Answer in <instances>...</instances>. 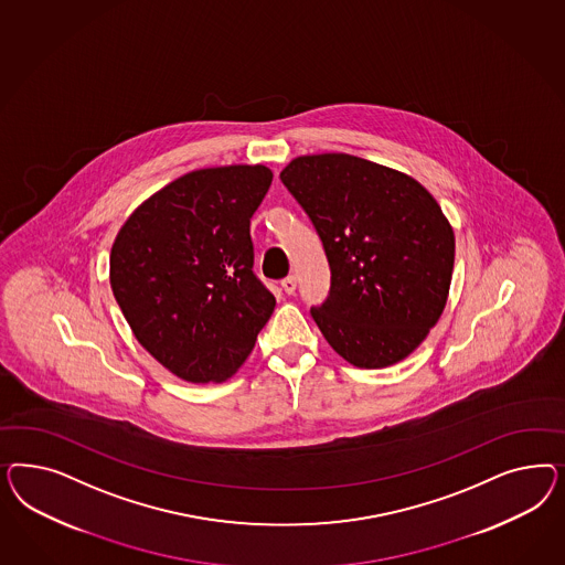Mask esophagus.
Returning a JSON list of instances; mask_svg holds the SVG:
<instances>
[{
  "label": "esophagus",
  "mask_w": 565,
  "mask_h": 565,
  "mask_svg": "<svg viewBox=\"0 0 565 565\" xmlns=\"http://www.w3.org/2000/svg\"><path fill=\"white\" fill-rule=\"evenodd\" d=\"M281 288H284L286 294H294V291H296V277H294V275L284 277V279H281Z\"/></svg>",
  "instance_id": "obj_1"
}]
</instances>
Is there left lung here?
Returning <instances> with one entry per match:
<instances>
[{
  "label": "left lung",
  "instance_id": "8db88e82",
  "mask_svg": "<svg viewBox=\"0 0 565 565\" xmlns=\"http://www.w3.org/2000/svg\"><path fill=\"white\" fill-rule=\"evenodd\" d=\"M323 242L331 288L310 308L360 369L406 359L444 312L456 239L441 206L402 171L354 154L296 157L279 173Z\"/></svg>",
  "mask_w": 565,
  "mask_h": 565
}]
</instances>
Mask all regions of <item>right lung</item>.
Returning <instances> with one entry per match:
<instances>
[{
    "instance_id": "add662e5",
    "label": "right lung",
    "mask_w": 565,
    "mask_h": 565,
    "mask_svg": "<svg viewBox=\"0 0 565 565\" xmlns=\"http://www.w3.org/2000/svg\"><path fill=\"white\" fill-rule=\"evenodd\" d=\"M271 180L265 166L190 171L138 206L111 246L109 281L128 326L184 381L234 375L274 312L250 239Z\"/></svg>"
}]
</instances>
